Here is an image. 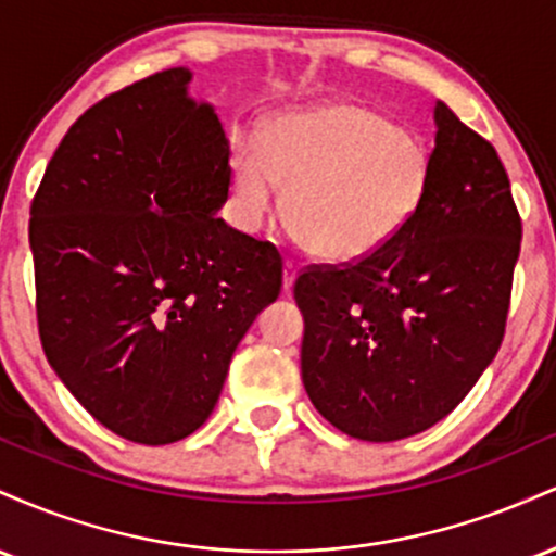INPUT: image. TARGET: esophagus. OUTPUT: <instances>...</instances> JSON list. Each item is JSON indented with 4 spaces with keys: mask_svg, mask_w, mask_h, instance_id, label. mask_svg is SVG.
I'll return each mask as SVG.
<instances>
[{
    "mask_svg": "<svg viewBox=\"0 0 556 556\" xmlns=\"http://www.w3.org/2000/svg\"><path fill=\"white\" fill-rule=\"evenodd\" d=\"M295 274H298V264L292 258H285V274H282V282L285 290H290L292 282H295Z\"/></svg>",
    "mask_w": 556,
    "mask_h": 556,
    "instance_id": "obj_1",
    "label": "esophagus"
}]
</instances>
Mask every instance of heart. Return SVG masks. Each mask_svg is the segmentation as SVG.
Returning <instances> with one entry per match:
<instances>
[{
    "label": "heart",
    "mask_w": 556,
    "mask_h": 556,
    "mask_svg": "<svg viewBox=\"0 0 556 556\" xmlns=\"http://www.w3.org/2000/svg\"><path fill=\"white\" fill-rule=\"evenodd\" d=\"M235 193L258 227L285 188L295 235L327 261H361L389 245L424 203L431 156L413 130L358 104H318L279 114L264 146L232 149Z\"/></svg>",
    "instance_id": "1"
}]
</instances>
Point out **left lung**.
<instances>
[{"label":"left lung","instance_id":"obj_1","mask_svg":"<svg viewBox=\"0 0 556 556\" xmlns=\"http://www.w3.org/2000/svg\"><path fill=\"white\" fill-rule=\"evenodd\" d=\"M424 203L374 256L305 266L300 374L334 429L397 442L460 405L507 327L522 222L494 146L439 101Z\"/></svg>","mask_w":556,"mask_h":556}]
</instances>
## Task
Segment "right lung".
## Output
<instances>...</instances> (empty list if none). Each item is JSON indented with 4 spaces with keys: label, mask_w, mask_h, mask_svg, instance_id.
<instances>
[{
    "label": "right lung",
    "mask_w": 556,
    "mask_h": 556,
    "mask_svg": "<svg viewBox=\"0 0 556 556\" xmlns=\"http://www.w3.org/2000/svg\"><path fill=\"white\" fill-rule=\"evenodd\" d=\"M172 67L104 96L56 146L30 203L43 353L101 426L172 444L212 416L282 256L219 219L229 146Z\"/></svg>",
    "instance_id": "right-lung-1"
}]
</instances>
